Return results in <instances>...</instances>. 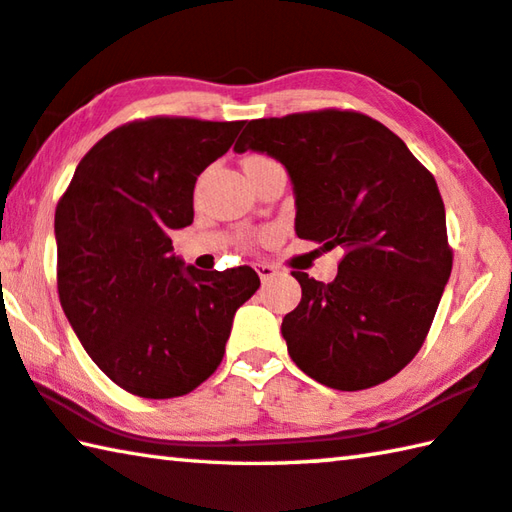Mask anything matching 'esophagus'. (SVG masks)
I'll use <instances>...</instances> for the list:
<instances>
[{
    "label": "esophagus",
    "mask_w": 512,
    "mask_h": 512,
    "mask_svg": "<svg viewBox=\"0 0 512 512\" xmlns=\"http://www.w3.org/2000/svg\"><path fill=\"white\" fill-rule=\"evenodd\" d=\"M255 271L259 273V277H262V282H268V280H273L277 273H280V268L273 266V264H268V262H257L255 264Z\"/></svg>",
    "instance_id": "1"
}]
</instances>
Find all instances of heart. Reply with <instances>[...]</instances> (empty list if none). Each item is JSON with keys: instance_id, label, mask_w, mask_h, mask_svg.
I'll list each match as a JSON object with an SVG mask.
<instances>
[{"instance_id": "heart-1", "label": "heart", "mask_w": 512, "mask_h": 512, "mask_svg": "<svg viewBox=\"0 0 512 512\" xmlns=\"http://www.w3.org/2000/svg\"><path fill=\"white\" fill-rule=\"evenodd\" d=\"M262 159H266V156H257V154H255V156H248V159L244 161V165H246V163H255V161H262Z\"/></svg>"}]
</instances>
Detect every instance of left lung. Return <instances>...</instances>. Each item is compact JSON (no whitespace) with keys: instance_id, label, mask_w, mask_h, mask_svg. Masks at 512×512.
Returning a JSON list of instances; mask_svg holds the SVG:
<instances>
[{"instance_id":"left-lung-1","label":"left lung","mask_w":512,"mask_h":512,"mask_svg":"<svg viewBox=\"0 0 512 512\" xmlns=\"http://www.w3.org/2000/svg\"><path fill=\"white\" fill-rule=\"evenodd\" d=\"M246 150L284 163L297 237L345 250L329 284L293 271L302 302L282 322L288 356L340 392L385 383L423 347L452 271L432 172L392 129L351 109L250 120L235 143Z\"/></svg>"}]
</instances>
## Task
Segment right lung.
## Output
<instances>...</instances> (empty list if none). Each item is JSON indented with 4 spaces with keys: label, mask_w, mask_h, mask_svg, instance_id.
<instances>
[{
    "label": "right lung",
    "mask_w": 512,
    "mask_h": 512,
    "mask_svg": "<svg viewBox=\"0 0 512 512\" xmlns=\"http://www.w3.org/2000/svg\"><path fill=\"white\" fill-rule=\"evenodd\" d=\"M241 127L183 116L120 125L82 156L55 208L62 311L129 394L197 389L224 358L235 311L259 288L250 266H183L170 239L192 224L197 176Z\"/></svg>",
    "instance_id": "obj_1"
}]
</instances>
